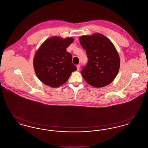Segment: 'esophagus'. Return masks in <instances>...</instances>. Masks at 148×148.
Returning a JSON list of instances; mask_svg holds the SVG:
<instances>
[{
    "label": "esophagus",
    "instance_id": "34e87169",
    "mask_svg": "<svg viewBox=\"0 0 148 148\" xmlns=\"http://www.w3.org/2000/svg\"><path fill=\"white\" fill-rule=\"evenodd\" d=\"M80 64H78V65H77V71H79V69H80Z\"/></svg>",
    "mask_w": 148,
    "mask_h": 148
}]
</instances>
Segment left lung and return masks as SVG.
Listing matches in <instances>:
<instances>
[{"label":"left lung","mask_w":148,"mask_h":148,"mask_svg":"<svg viewBox=\"0 0 148 148\" xmlns=\"http://www.w3.org/2000/svg\"><path fill=\"white\" fill-rule=\"evenodd\" d=\"M79 41L88 59L81 71L85 80L95 88L110 84L120 68L119 56L112 42L100 33L81 36Z\"/></svg>","instance_id":"obj_1"}]
</instances>
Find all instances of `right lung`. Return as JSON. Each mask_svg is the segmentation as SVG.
Wrapping results in <instances>:
<instances>
[{"label":"right lung","mask_w":148,"mask_h":148,"mask_svg":"<svg viewBox=\"0 0 148 148\" xmlns=\"http://www.w3.org/2000/svg\"><path fill=\"white\" fill-rule=\"evenodd\" d=\"M73 38L63 39L53 36L42 43L33 60L35 74L49 86L57 88L65 83L73 71L77 70L72 63V56L66 48L74 42Z\"/></svg>","instance_id":"obj_1"}]
</instances>
